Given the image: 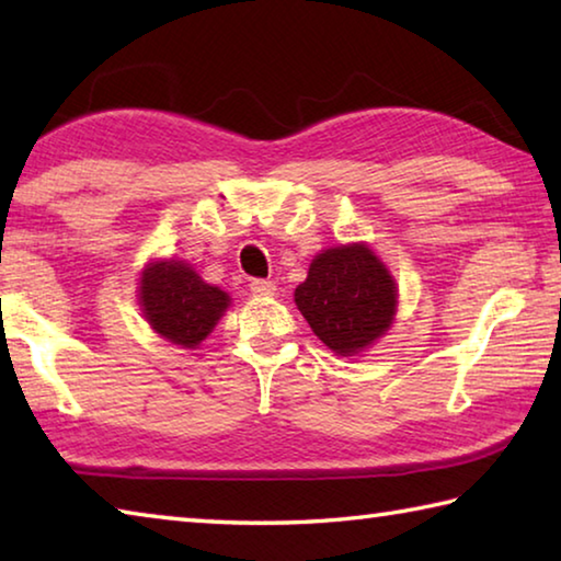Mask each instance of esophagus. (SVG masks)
<instances>
[{"label":"esophagus","mask_w":561,"mask_h":561,"mask_svg":"<svg viewBox=\"0 0 561 561\" xmlns=\"http://www.w3.org/2000/svg\"><path fill=\"white\" fill-rule=\"evenodd\" d=\"M250 289H252L254 297H274V291H277L274 282H270V279H254L250 284Z\"/></svg>","instance_id":"34e87169"}]
</instances>
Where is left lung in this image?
Wrapping results in <instances>:
<instances>
[{
	"instance_id": "1",
	"label": "left lung",
	"mask_w": 561,
	"mask_h": 561,
	"mask_svg": "<svg viewBox=\"0 0 561 561\" xmlns=\"http://www.w3.org/2000/svg\"><path fill=\"white\" fill-rule=\"evenodd\" d=\"M294 301L314 334L339 356H354L393 324L398 287L364 242L319 252Z\"/></svg>"
}]
</instances>
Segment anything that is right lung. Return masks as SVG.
<instances>
[{"instance_id":"right-lung-1","label":"right lung","mask_w":561,"mask_h":561,"mask_svg":"<svg viewBox=\"0 0 561 561\" xmlns=\"http://www.w3.org/2000/svg\"><path fill=\"white\" fill-rule=\"evenodd\" d=\"M138 299L150 329L183 348L201 346L230 307V294L180 260L150 262L140 274Z\"/></svg>"}]
</instances>
